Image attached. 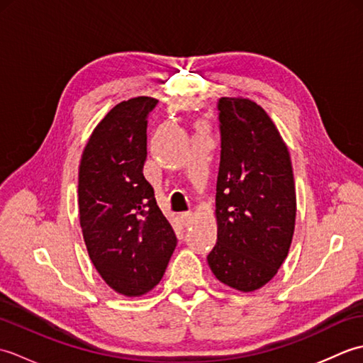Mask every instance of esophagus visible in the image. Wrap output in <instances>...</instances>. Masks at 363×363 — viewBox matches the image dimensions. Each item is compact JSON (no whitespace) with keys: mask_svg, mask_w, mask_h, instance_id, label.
Masks as SVG:
<instances>
[{"mask_svg":"<svg viewBox=\"0 0 363 363\" xmlns=\"http://www.w3.org/2000/svg\"><path fill=\"white\" fill-rule=\"evenodd\" d=\"M177 218H179L182 226H190L191 221H194V213H191V212H182V213H179V217H177Z\"/></svg>","mask_w":363,"mask_h":363,"instance_id":"esophagus-1","label":"esophagus"}]
</instances>
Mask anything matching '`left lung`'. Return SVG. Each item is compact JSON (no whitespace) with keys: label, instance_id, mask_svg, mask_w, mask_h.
<instances>
[{"label":"left lung","instance_id":"8db88e82","mask_svg":"<svg viewBox=\"0 0 363 363\" xmlns=\"http://www.w3.org/2000/svg\"><path fill=\"white\" fill-rule=\"evenodd\" d=\"M217 245L207 262L220 282L254 291L273 279L295 233L296 191L287 145L248 98H220Z\"/></svg>","mask_w":363,"mask_h":363}]
</instances>
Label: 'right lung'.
I'll list each match as a JSON object with an SVG mask.
<instances>
[{
    "label": "right lung",
    "instance_id": "obj_1",
    "mask_svg": "<svg viewBox=\"0 0 363 363\" xmlns=\"http://www.w3.org/2000/svg\"><path fill=\"white\" fill-rule=\"evenodd\" d=\"M156 104V98L137 96L112 107L79 164V223L89 257L104 282L125 296L156 287L177 242L143 176L146 118Z\"/></svg>",
    "mask_w": 363,
    "mask_h": 363
}]
</instances>
